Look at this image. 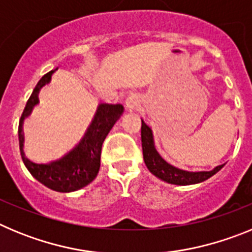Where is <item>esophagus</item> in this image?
<instances>
[{
    "instance_id": "1",
    "label": "esophagus",
    "mask_w": 252,
    "mask_h": 252,
    "mask_svg": "<svg viewBox=\"0 0 252 252\" xmlns=\"http://www.w3.org/2000/svg\"><path fill=\"white\" fill-rule=\"evenodd\" d=\"M140 104V95L137 93H131L128 95L127 98H126V108L128 111H133L136 110L137 107Z\"/></svg>"
}]
</instances>
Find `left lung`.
<instances>
[{
    "label": "left lung",
    "instance_id": "8db88e82",
    "mask_svg": "<svg viewBox=\"0 0 252 252\" xmlns=\"http://www.w3.org/2000/svg\"><path fill=\"white\" fill-rule=\"evenodd\" d=\"M141 144L144 161H145L146 166L150 170V173H153L159 179L164 180V182H168V183L178 184V186H188V184L201 183V182L211 178L218 170H221L223 168V164H222V165L216 166L213 170L195 171V173H192V171L182 170V169H178L175 166L170 165L155 150L153 133H151L150 127L144 121H141Z\"/></svg>",
    "mask_w": 252,
    "mask_h": 252
}]
</instances>
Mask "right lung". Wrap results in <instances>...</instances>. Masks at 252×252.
<instances>
[{"label":"right lung","mask_w":252,"mask_h":252,"mask_svg":"<svg viewBox=\"0 0 252 252\" xmlns=\"http://www.w3.org/2000/svg\"><path fill=\"white\" fill-rule=\"evenodd\" d=\"M54 70L46 73L31 93L30 98L26 102L24 112L19 122V144L22 161L30 171L31 175L43 183L48 188L57 192H74L83 188L97 177L101 165L102 144L108 135L113 125L119 120L124 112L121 104L102 103L98 107L92 125L87 131L79 145L75 146L65 157L57 161L49 164H37L31 161L25 157L22 146H24V132H22V122L30 115L32 107L39 102L37 94L40 88L50 82L51 74Z\"/></svg>","instance_id":"add662e5"}]
</instances>
